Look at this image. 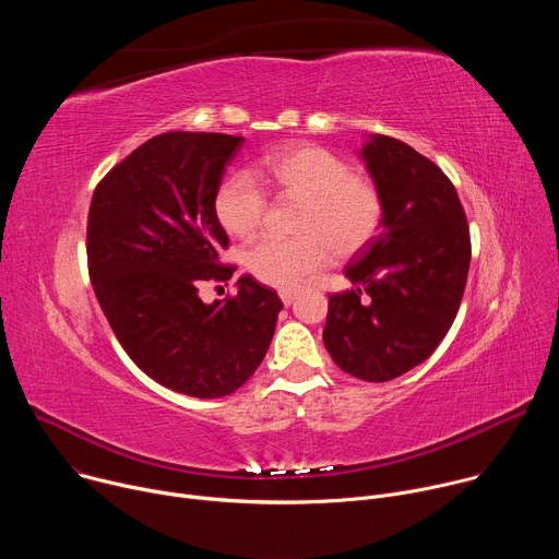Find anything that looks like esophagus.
I'll return each instance as SVG.
<instances>
[{"label":"esophagus","mask_w":559,"mask_h":559,"mask_svg":"<svg viewBox=\"0 0 559 559\" xmlns=\"http://www.w3.org/2000/svg\"><path fill=\"white\" fill-rule=\"evenodd\" d=\"M278 296H281V300H283V305H285V307H289V305L298 298V294H296V292H292V289H281V292H278Z\"/></svg>","instance_id":"esophagus-1"}]
</instances>
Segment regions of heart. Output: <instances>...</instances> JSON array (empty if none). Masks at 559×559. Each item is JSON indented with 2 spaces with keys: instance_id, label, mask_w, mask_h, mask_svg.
I'll return each mask as SVG.
<instances>
[{
  "instance_id": "obj_1",
  "label": "heart",
  "mask_w": 559,
  "mask_h": 559,
  "mask_svg": "<svg viewBox=\"0 0 559 559\" xmlns=\"http://www.w3.org/2000/svg\"><path fill=\"white\" fill-rule=\"evenodd\" d=\"M302 199L296 238L261 236L246 250V267L272 287H298L330 265L334 250L343 257L360 250L382 221L380 190L352 175L345 158L321 145H289L263 154L254 177L229 173L214 192V214L231 236L252 234L267 210L265 190Z\"/></svg>"
}]
</instances>
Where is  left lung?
I'll use <instances>...</instances> for the list:
<instances>
[{
    "mask_svg": "<svg viewBox=\"0 0 559 559\" xmlns=\"http://www.w3.org/2000/svg\"><path fill=\"white\" fill-rule=\"evenodd\" d=\"M360 158L382 197L380 231L345 267L356 289L330 296L323 341L349 376L386 382L427 360L447 336L466 285L471 238L453 183L427 156L369 134Z\"/></svg>",
    "mask_w": 559,
    "mask_h": 559,
    "instance_id": "obj_1",
    "label": "left lung"
}]
</instances>
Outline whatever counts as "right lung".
I'll use <instances>...</instances> for the list:
<instances>
[{
	"mask_svg": "<svg viewBox=\"0 0 559 559\" xmlns=\"http://www.w3.org/2000/svg\"><path fill=\"white\" fill-rule=\"evenodd\" d=\"M243 136L166 132L128 154L97 186L88 212V272L121 347L158 384L194 397L243 386L265 358L278 294L250 274L234 298L203 302L227 234L214 192Z\"/></svg>",
	"mask_w": 559,
	"mask_h": 559,
	"instance_id": "obj_1",
	"label": "right lung"
}]
</instances>
